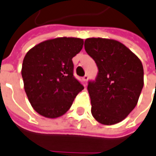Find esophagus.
Listing matches in <instances>:
<instances>
[{
	"instance_id": "obj_1",
	"label": "esophagus",
	"mask_w": 156,
	"mask_h": 156,
	"mask_svg": "<svg viewBox=\"0 0 156 156\" xmlns=\"http://www.w3.org/2000/svg\"><path fill=\"white\" fill-rule=\"evenodd\" d=\"M88 76H87V75H85V76H84L83 77V80H84V83H85V84H87V81H88Z\"/></svg>"
}]
</instances>
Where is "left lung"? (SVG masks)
<instances>
[{
  "instance_id": "obj_1",
  "label": "left lung",
  "mask_w": 156,
  "mask_h": 156,
  "mask_svg": "<svg viewBox=\"0 0 156 156\" xmlns=\"http://www.w3.org/2000/svg\"><path fill=\"white\" fill-rule=\"evenodd\" d=\"M84 49L98 68L97 79L88 85L92 115L103 125L120 122L136 106L143 89L141 60L125 45L109 38H87Z\"/></svg>"
}]
</instances>
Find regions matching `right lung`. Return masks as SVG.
I'll return each mask as SVG.
<instances>
[{
    "label": "right lung",
    "mask_w": 156,
    "mask_h": 156,
    "mask_svg": "<svg viewBox=\"0 0 156 156\" xmlns=\"http://www.w3.org/2000/svg\"><path fill=\"white\" fill-rule=\"evenodd\" d=\"M83 44L82 38L59 37L38 43L25 55L22 68L25 92L40 115L47 118L63 115L84 89L73 76L72 63Z\"/></svg>",
    "instance_id": "obj_1"
}]
</instances>
